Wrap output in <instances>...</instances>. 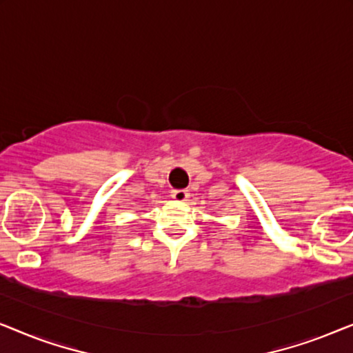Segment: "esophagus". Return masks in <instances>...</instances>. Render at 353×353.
Instances as JSON below:
<instances>
[{
    "label": "esophagus",
    "instance_id": "34e87169",
    "mask_svg": "<svg viewBox=\"0 0 353 353\" xmlns=\"http://www.w3.org/2000/svg\"><path fill=\"white\" fill-rule=\"evenodd\" d=\"M188 197H190V192H188L186 190L172 191V199L176 202H185V201H188Z\"/></svg>",
    "mask_w": 353,
    "mask_h": 353
}]
</instances>
